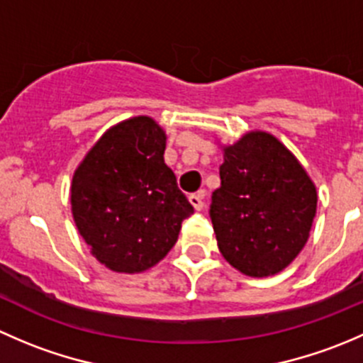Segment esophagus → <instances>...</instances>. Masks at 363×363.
Segmentation results:
<instances>
[{"label": "esophagus", "instance_id": "obj_1", "mask_svg": "<svg viewBox=\"0 0 363 363\" xmlns=\"http://www.w3.org/2000/svg\"><path fill=\"white\" fill-rule=\"evenodd\" d=\"M189 203H191L196 211H202L203 208V191L191 193V195H189Z\"/></svg>", "mask_w": 363, "mask_h": 363}]
</instances>
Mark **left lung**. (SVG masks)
<instances>
[{"instance_id":"1","label":"left lung","mask_w":363,"mask_h":363,"mask_svg":"<svg viewBox=\"0 0 363 363\" xmlns=\"http://www.w3.org/2000/svg\"><path fill=\"white\" fill-rule=\"evenodd\" d=\"M211 221L226 262L251 277L286 269L309 239L316 188L272 135L251 131L225 147Z\"/></svg>"}]
</instances>
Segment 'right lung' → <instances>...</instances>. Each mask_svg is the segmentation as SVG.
Here are the masks:
<instances>
[{
  "label": "right lung",
  "instance_id": "add662e5",
  "mask_svg": "<svg viewBox=\"0 0 363 363\" xmlns=\"http://www.w3.org/2000/svg\"><path fill=\"white\" fill-rule=\"evenodd\" d=\"M164 131L151 117L111 128L72 181V212L98 262L113 272H142L177 242L195 212L164 164Z\"/></svg>",
  "mask_w": 363,
  "mask_h": 363
}]
</instances>
